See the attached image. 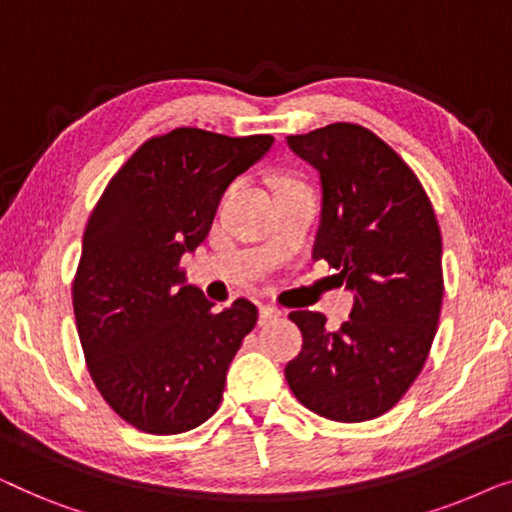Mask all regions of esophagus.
Returning a JSON list of instances; mask_svg holds the SVG:
<instances>
[{
    "mask_svg": "<svg viewBox=\"0 0 512 512\" xmlns=\"http://www.w3.org/2000/svg\"><path fill=\"white\" fill-rule=\"evenodd\" d=\"M279 317H282V312H279L277 307H272V305H261V310H258V324H261V326L270 324V321H275Z\"/></svg>",
    "mask_w": 512,
    "mask_h": 512,
    "instance_id": "esophagus-1",
    "label": "esophagus"
}]
</instances>
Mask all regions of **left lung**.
<instances>
[{"label": "left lung", "mask_w": 512, "mask_h": 512, "mask_svg": "<svg viewBox=\"0 0 512 512\" xmlns=\"http://www.w3.org/2000/svg\"><path fill=\"white\" fill-rule=\"evenodd\" d=\"M321 179L314 261L347 279L354 307L338 331L321 312L289 319L303 349L286 363L293 396L333 422H366L401 401L422 373L443 305V242L431 200L375 132L331 123L286 137Z\"/></svg>", "instance_id": "obj_1"}]
</instances>
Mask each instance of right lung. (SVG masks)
I'll return each mask as SVG.
<instances>
[{
  "label": "right lung",
  "mask_w": 512,
  "mask_h": 512,
  "mask_svg": "<svg viewBox=\"0 0 512 512\" xmlns=\"http://www.w3.org/2000/svg\"><path fill=\"white\" fill-rule=\"evenodd\" d=\"M272 142L200 128L151 137L90 214L72 286L76 328L97 391L139 431H191L219 408L258 310L237 298L216 312L179 261L207 237L230 181Z\"/></svg>",
  "instance_id": "add662e5"
}]
</instances>
